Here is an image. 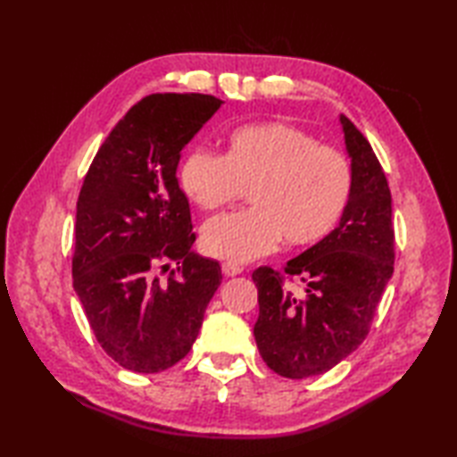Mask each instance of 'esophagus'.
Wrapping results in <instances>:
<instances>
[{
	"label": "esophagus",
	"instance_id": "1",
	"mask_svg": "<svg viewBox=\"0 0 457 457\" xmlns=\"http://www.w3.org/2000/svg\"><path fill=\"white\" fill-rule=\"evenodd\" d=\"M221 270L226 277H236V275L244 273V267H239L237 263H231V261H228V263L221 265Z\"/></svg>",
	"mask_w": 457,
	"mask_h": 457
}]
</instances>
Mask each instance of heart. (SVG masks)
<instances>
[{
  "label": "heart",
  "mask_w": 457,
  "mask_h": 457,
  "mask_svg": "<svg viewBox=\"0 0 457 457\" xmlns=\"http://www.w3.org/2000/svg\"><path fill=\"white\" fill-rule=\"evenodd\" d=\"M179 182L204 212L221 210L249 190L253 208L210 220L202 229L208 255L245 263L277 249L316 245L342 220L353 172L344 153L283 121L251 123L229 133L226 154L192 149Z\"/></svg>",
  "instance_id": "1"
}]
</instances>
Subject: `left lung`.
<instances>
[{"label":"left lung","mask_w":457,"mask_h":457,"mask_svg":"<svg viewBox=\"0 0 457 457\" xmlns=\"http://www.w3.org/2000/svg\"><path fill=\"white\" fill-rule=\"evenodd\" d=\"M339 121L353 188L337 228L283 273L253 270L255 342L267 367L287 378L322 375L363 344L395 269L389 182L363 133L345 115ZM285 279H298L303 290L295 294Z\"/></svg>","instance_id":"obj_1"}]
</instances>
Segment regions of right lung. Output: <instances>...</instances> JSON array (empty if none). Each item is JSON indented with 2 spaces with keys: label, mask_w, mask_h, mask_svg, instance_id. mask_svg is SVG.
Here are the masks:
<instances>
[{
  "label": "right lung",
  "mask_w": 457,
  "mask_h": 457,
  "mask_svg": "<svg viewBox=\"0 0 457 457\" xmlns=\"http://www.w3.org/2000/svg\"><path fill=\"white\" fill-rule=\"evenodd\" d=\"M208 94H151L112 129L76 202L72 285L113 361L159 373L187 357L221 283L218 261L192 251L180 151L220 110ZM177 262L167 279L162 275Z\"/></svg>",
  "instance_id": "right-lung-1"
}]
</instances>
